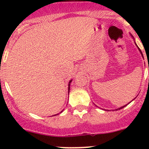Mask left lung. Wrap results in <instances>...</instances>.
<instances>
[{
  "mask_svg": "<svg viewBox=\"0 0 149 149\" xmlns=\"http://www.w3.org/2000/svg\"><path fill=\"white\" fill-rule=\"evenodd\" d=\"M138 48H139V51H140V52H141V55H142V56H143V54H142V52H141V49H139V47H138ZM129 104V103H128ZM126 106V105H125V106H123V107H120V108H119V109H122V108H123V107H125ZM117 109H116V110H117Z\"/></svg>",
  "mask_w": 149,
  "mask_h": 149,
  "instance_id": "left-lung-1",
  "label": "left lung"
}]
</instances>
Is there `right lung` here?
<instances>
[{
  "label": "right lung",
  "mask_w": 149,
  "mask_h": 149,
  "mask_svg": "<svg viewBox=\"0 0 149 149\" xmlns=\"http://www.w3.org/2000/svg\"><path fill=\"white\" fill-rule=\"evenodd\" d=\"M70 82H71V81H70V82H69V84H68V93H69V90H70ZM63 112V111H62Z\"/></svg>",
  "instance_id": "add662e5"
}]
</instances>
